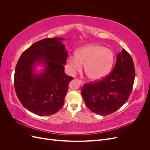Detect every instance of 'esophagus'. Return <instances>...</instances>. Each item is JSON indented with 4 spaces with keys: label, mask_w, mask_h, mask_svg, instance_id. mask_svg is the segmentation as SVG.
I'll use <instances>...</instances> for the list:
<instances>
[{
    "label": "esophagus",
    "mask_w": 150,
    "mask_h": 150,
    "mask_svg": "<svg viewBox=\"0 0 150 150\" xmlns=\"http://www.w3.org/2000/svg\"><path fill=\"white\" fill-rule=\"evenodd\" d=\"M79 84H80V85L81 86H83V84H84V81H81V80H79Z\"/></svg>",
    "instance_id": "esophagus-1"
}]
</instances>
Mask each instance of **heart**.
Instances as JSON below:
<instances>
[{
	"label": "heart",
	"instance_id": "1",
	"mask_svg": "<svg viewBox=\"0 0 150 150\" xmlns=\"http://www.w3.org/2000/svg\"><path fill=\"white\" fill-rule=\"evenodd\" d=\"M115 62V54L110 49L98 44H88L76 50L75 56L67 58L66 66L69 73L74 76L84 65L88 78L98 81L106 76Z\"/></svg>",
	"mask_w": 150,
	"mask_h": 150
}]
</instances>
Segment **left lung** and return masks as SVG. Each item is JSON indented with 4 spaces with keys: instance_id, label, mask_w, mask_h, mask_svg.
I'll return each instance as SVG.
<instances>
[{
    "instance_id": "8db88e82",
    "label": "left lung",
    "mask_w": 150,
    "mask_h": 150,
    "mask_svg": "<svg viewBox=\"0 0 150 150\" xmlns=\"http://www.w3.org/2000/svg\"><path fill=\"white\" fill-rule=\"evenodd\" d=\"M135 78L133 61L125 49L117 54L110 74L102 80L84 84L81 94L89 110L101 116L111 114L128 99Z\"/></svg>"
}]
</instances>
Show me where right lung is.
<instances>
[{
  "instance_id": "add662e5",
  "label": "right lung",
  "mask_w": 150,
  "mask_h": 150,
  "mask_svg": "<svg viewBox=\"0 0 150 150\" xmlns=\"http://www.w3.org/2000/svg\"><path fill=\"white\" fill-rule=\"evenodd\" d=\"M62 38H47L34 43L22 54L14 74V87L22 105L39 116L57 112L62 107L68 84L64 65L67 51ZM44 66L39 74L35 67Z\"/></svg>"
}]
</instances>
